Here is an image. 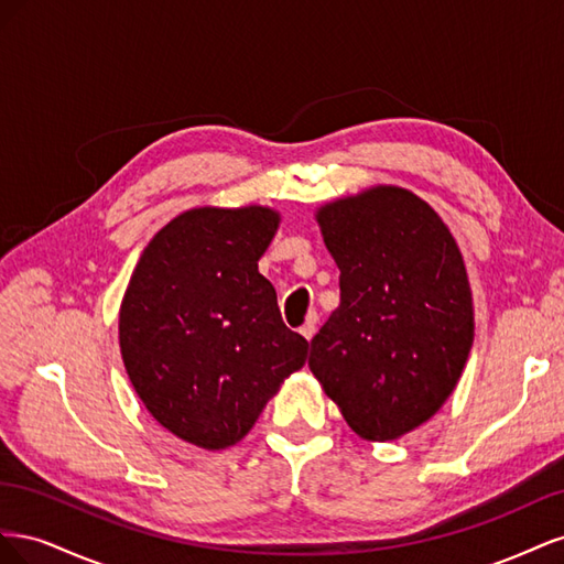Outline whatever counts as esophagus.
I'll return each mask as SVG.
<instances>
[{"label": "esophagus", "mask_w": 564, "mask_h": 564, "mask_svg": "<svg viewBox=\"0 0 564 564\" xmlns=\"http://www.w3.org/2000/svg\"><path fill=\"white\" fill-rule=\"evenodd\" d=\"M317 322H319V315L313 311V313H308V317H305V322H303V327L299 329L305 338H313L315 336V332H317Z\"/></svg>", "instance_id": "34e87169"}]
</instances>
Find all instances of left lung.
Here are the masks:
<instances>
[{"label":"left lung","instance_id":"obj_1","mask_svg":"<svg viewBox=\"0 0 564 564\" xmlns=\"http://www.w3.org/2000/svg\"><path fill=\"white\" fill-rule=\"evenodd\" d=\"M340 270V303L308 367L365 440H398L445 404L475 336L473 296L449 228L414 193L379 185L317 212Z\"/></svg>","mask_w":564,"mask_h":564}]
</instances>
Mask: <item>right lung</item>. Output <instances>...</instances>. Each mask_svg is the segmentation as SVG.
Instances as JSON below:
<instances>
[{"instance_id": "1", "label": "right lung", "mask_w": 564, "mask_h": 564, "mask_svg": "<svg viewBox=\"0 0 564 564\" xmlns=\"http://www.w3.org/2000/svg\"><path fill=\"white\" fill-rule=\"evenodd\" d=\"M268 207L183 212L152 237L119 308V348L148 412L202 449L240 442L308 340L282 322L259 259Z\"/></svg>"}]
</instances>
